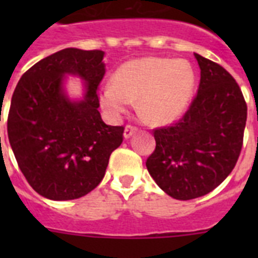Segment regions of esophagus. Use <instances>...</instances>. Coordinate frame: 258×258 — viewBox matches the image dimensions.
<instances>
[{
    "mask_svg": "<svg viewBox=\"0 0 258 258\" xmlns=\"http://www.w3.org/2000/svg\"><path fill=\"white\" fill-rule=\"evenodd\" d=\"M137 131H138V128H137V127H135V125H131V124L125 125V128H124V138H125V139H128V138L133 137L134 134L137 133Z\"/></svg>",
    "mask_w": 258,
    "mask_h": 258,
    "instance_id": "esophagus-1",
    "label": "esophagus"
}]
</instances>
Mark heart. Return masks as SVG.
I'll return each instance as SVG.
<instances>
[{"instance_id":"b5f03b06","label":"heart","mask_w":258,"mask_h":258,"mask_svg":"<svg viewBox=\"0 0 258 258\" xmlns=\"http://www.w3.org/2000/svg\"><path fill=\"white\" fill-rule=\"evenodd\" d=\"M196 78L187 61L165 57H143L124 62L115 71L112 83L103 87L100 104L119 116L133 101L151 124L175 120L187 108Z\"/></svg>"}]
</instances>
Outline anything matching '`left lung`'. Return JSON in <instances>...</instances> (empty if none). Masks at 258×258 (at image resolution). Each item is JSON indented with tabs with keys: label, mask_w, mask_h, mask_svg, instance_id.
<instances>
[{
	"label": "left lung",
	"mask_w": 258,
	"mask_h": 258,
	"mask_svg": "<svg viewBox=\"0 0 258 258\" xmlns=\"http://www.w3.org/2000/svg\"><path fill=\"white\" fill-rule=\"evenodd\" d=\"M201 70L198 92L179 120L154 130L157 142L146 166L175 200L202 197L226 179L240 157L248 107L233 76L194 54Z\"/></svg>",
	"instance_id": "obj_1"
}]
</instances>
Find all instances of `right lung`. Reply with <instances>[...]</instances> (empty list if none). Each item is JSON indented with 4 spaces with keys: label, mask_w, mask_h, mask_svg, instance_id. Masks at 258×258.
<instances>
[{
    "label": "right lung",
    "mask_w": 258,
    "mask_h": 258,
    "mask_svg": "<svg viewBox=\"0 0 258 258\" xmlns=\"http://www.w3.org/2000/svg\"><path fill=\"white\" fill-rule=\"evenodd\" d=\"M103 57L99 49L58 50L26 71L14 89L9 143L28 183L48 200H76L92 191L123 142L124 127L105 124L97 109ZM66 74L86 82L83 101L72 102L63 93Z\"/></svg>",
    "instance_id": "right-lung-1"
}]
</instances>
